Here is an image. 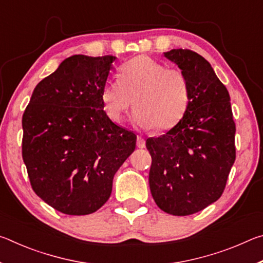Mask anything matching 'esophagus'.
I'll return each instance as SVG.
<instances>
[{"instance_id":"1","label":"esophagus","mask_w":263,"mask_h":263,"mask_svg":"<svg viewBox=\"0 0 263 263\" xmlns=\"http://www.w3.org/2000/svg\"><path fill=\"white\" fill-rule=\"evenodd\" d=\"M137 146L139 148H145V146H146V141H145V139L142 137H138L137 138Z\"/></svg>"}]
</instances>
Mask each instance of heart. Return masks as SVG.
Returning a JSON list of instances; mask_svg holds the SVG:
<instances>
[{"label":"heart","mask_w":263,"mask_h":263,"mask_svg":"<svg viewBox=\"0 0 263 263\" xmlns=\"http://www.w3.org/2000/svg\"><path fill=\"white\" fill-rule=\"evenodd\" d=\"M133 97L135 100H132ZM106 115L122 121L132 105L131 119L137 127L164 131L179 124L190 101L189 81L180 69L167 68L148 55H138L121 67V78L109 79L101 90Z\"/></svg>","instance_id":"obj_1"}]
</instances>
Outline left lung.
Masks as SVG:
<instances>
[{
    "instance_id": "obj_1",
    "label": "left lung",
    "mask_w": 263,
    "mask_h": 263,
    "mask_svg": "<svg viewBox=\"0 0 263 263\" xmlns=\"http://www.w3.org/2000/svg\"><path fill=\"white\" fill-rule=\"evenodd\" d=\"M163 57L188 79L190 101L179 124L146 140L152 155L149 189L162 211L188 216L216 202L224 191L235 160V124L228 89L209 61L182 48Z\"/></svg>"
}]
</instances>
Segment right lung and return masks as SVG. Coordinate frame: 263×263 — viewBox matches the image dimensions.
<instances>
[{
  "label": "right lung",
  "instance_id": "right-lung-1",
  "mask_svg": "<svg viewBox=\"0 0 263 263\" xmlns=\"http://www.w3.org/2000/svg\"><path fill=\"white\" fill-rule=\"evenodd\" d=\"M116 57L75 54L42 80L24 111L22 154L32 189L66 215L108 201L137 136L109 118L101 100Z\"/></svg>",
  "mask_w": 263,
  "mask_h": 263
}]
</instances>
